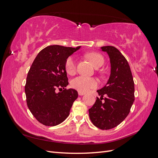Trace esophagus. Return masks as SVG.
Segmentation results:
<instances>
[{
	"label": "esophagus",
	"instance_id": "obj_1",
	"mask_svg": "<svg viewBox=\"0 0 158 158\" xmlns=\"http://www.w3.org/2000/svg\"><path fill=\"white\" fill-rule=\"evenodd\" d=\"M84 94H85L84 92H80V91H78V95H84Z\"/></svg>",
	"mask_w": 158,
	"mask_h": 158
}]
</instances>
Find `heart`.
<instances>
[{
    "instance_id": "heart-1",
    "label": "heart",
    "mask_w": 158,
    "mask_h": 158,
    "mask_svg": "<svg viewBox=\"0 0 158 158\" xmlns=\"http://www.w3.org/2000/svg\"><path fill=\"white\" fill-rule=\"evenodd\" d=\"M88 58L95 68L102 66L104 63L103 57L98 52H90ZM64 69L66 73L73 75L76 71V61L73 56H70L66 59L64 63ZM71 86L74 89L82 92H87L89 89L96 88L98 86V82L94 78H88L79 76L71 80Z\"/></svg>"
}]
</instances>
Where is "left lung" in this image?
Segmentation results:
<instances>
[{
  "label": "left lung",
  "mask_w": 158,
  "mask_h": 158,
  "mask_svg": "<svg viewBox=\"0 0 158 158\" xmlns=\"http://www.w3.org/2000/svg\"><path fill=\"white\" fill-rule=\"evenodd\" d=\"M101 49L109 56L111 75L107 84L97 91L101 98H97L89 109V116L95 127L109 130L118 126L130 113L135 101V83L130 66L121 52L113 46ZM104 94L107 95L105 98Z\"/></svg>",
  "instance_id": "8db88e82"
}]
</instances>
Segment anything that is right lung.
Instances as JSON below:
<instances>
[{
    "instance_id": "1",
    "label": "right lung",
    "mask_w": 158,
    "mask_h": 158,
    "mask_svg": "<svg viewBox=\"0 0 158 158\" xmlns=\"http://www.w3.org/2000/svg\"><path fill=\"white\" fill-rule=\"evenodd\" d=\"M80 47H47L38 53L28 71L25 85L27 106L43 125L53 127L63 122L78 98L77 91L65 88L69 80L64 63ZM62 88L63 92L56 93Z\"/></svg>"
}]
</instances>
